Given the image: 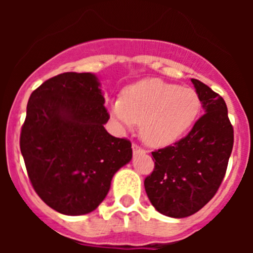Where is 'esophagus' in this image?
I'll return each instance as SVG.
<instances>
[{
  "instance_id": "34e87169",
  "label": "esophagus",
  "mask_w": 253,
  "mask_h": 253,
  "mask_svg": "<svg viewBox=\"0 0 253 253\" xmlns=\"http://www.w3.org/2000/svg\"><path fill=\"white\" fill-rule=\"evenodd\" d=\"M131 148H133V153H134V154L146 153V151H144V149H143L140 146H138V144H135V143H133V146H131Z\"/></svg>"
}]
</instances>
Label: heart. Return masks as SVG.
<instances>
[{"mask_svg":"<svg viewBox=\"0 0 253 253\" xmlns=\"http://www.w3.org/2000/svg\"><path fill=\"white\" fill-rule=\"evenodd\" d=\"M111 114L129 129L139 124V133L148 146L166 147L190 129L200 110L193 88L147 78L129 86L123 100H114Z\"/></svg>","mask_w":253,"mask_h":253,"instance_id":"obj_1","label":"heart"}]
</instances>
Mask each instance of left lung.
<instances>
[{"label": "left lung", "instance_id": "obj_1", "mask_svg": "<svg viewBox=\"0 0 253 253\" xmlns=\"http://www.w3.org/2000/svg\"><path fill=\"white\" fill-rule=\"evenodd\" d=\"M191 82L205 114L186 137L152 152L154 169L144 180L152 205L172 218L193 215L211 200L233 148V126L223 97L199 80Z\"/></svg>", "mask_w": 253, "mask_h": 253}]
</instances>
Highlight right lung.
Returning <instances> with one entry per match:
<instances>
[{"instance_id": "obj_1", "label": "right lung", "mask_w": 253, "mask_h": 253, "mask_svg": "<svg viewBox=\"0 0 253 253\" xmlns=\"http://www.w3.org/2000/svg\"><path fill=\"white\" fill-rule=\"evenodd\" d=\"M104 104L92 73H62L30 95L20 149L31 185L58 213L93 211L115 172L131 160L130 140L104 128L110 118Z\"/></svg>"}]
</instances>
